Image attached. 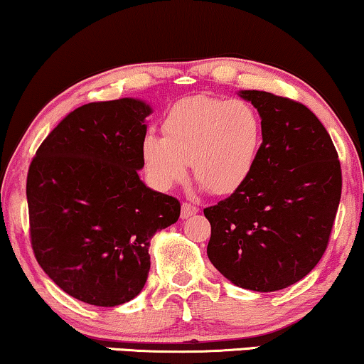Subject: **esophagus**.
Returning <instances> with one entry per match:
<instances>
[{
  "label": "esophagus",
  "instance_id": "obj_1",
  "mask_svg": "<svg viewBox=\"0 0 364 364\" xmlns=\"http://www.w3.org/2000/svg\"><path fill=\"white\" fill-rule=\"evenodd\" d=\"M197 212H198V208L196 205H192V203H188V202L182 203V212H181L182 218H188V217L196 215Z\"/></svg>",
  "mask_w": 364,
  "mask_h": 364
}]
</instances>
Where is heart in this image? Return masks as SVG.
<instances>
[{
  "instance_id": "b5f03b06",
  "label": "heart",
  "mask_w": 364,
  "mask_h": 364,
  "mask_svg": "<svg viewBox=\"0 0 364 364\" xmlns=\"http://www.w3.org/2000/svg\"><path fill=\"white\" fill-rule=\"evenodd\" d=\"M164 137L142 139L147 176L167 191L193 177L210 193L240 191L257 166L263 142L260 114L243 99L192 96L173 104L162 121Z\"/></svg>"
}]
</instances>
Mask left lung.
<instances>
[{
  "label": "left lung",
  "mask_w": 364,
  "mask_h": 364,
  "mask_svg": "<svg viewBox=\"0 0 364 364\" xmlns=\"http://www.w3.org/2000/svg\"><path fill=\"white\" fill-rule=\"evenodd\" d=\"M262 117L257 166L240 191L203 208L208 260L233 285L277 291L306 277L325 253L341 198L330 134L301 102L240 91Z\"/></svg>",
  "instance_id": "left-lung-1"
}]
</instances>
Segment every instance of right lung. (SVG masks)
Returning <instances> with one entry per match:
<instances>
[{"mask_svg":"<svg viewBox=\"0 0 364 364\" xmlns=\"http://www.w3.org/2000/svg\"><path fill=\"white\" fill-rule=\"evenodd\" d=\"M151 112L131 97L77 107L29 166L34 257L63 291L89 305L116 306L137 296L151 270V238L181 215L176 197L139 178Z\"/></svg>","mask_w":364,"mask_h":364,"instance_id":"1","label":"right lung"}]
</instances>
